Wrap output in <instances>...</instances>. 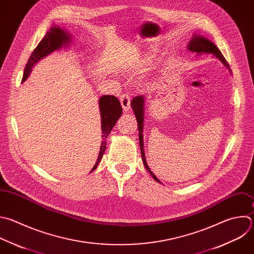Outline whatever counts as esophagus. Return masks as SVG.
Returning a JSON list of instances; mask_svg holds the SVG:
<instances>
[{
	"label": "esophagus",
	"mask_w": 254,
	"mask_h": 254,
	"mask_svg": "<svg viewBox=\"0 0 254 254\" xmlns=\"http://www.w3.org/2000/svg\"><path fill=\"white\" fill-rule=\"evenodd\" d=\"M121 104L125 112H128L130 108V97L128 95H123L121 97Z\"/></svg>",
	"instance_id": "34e87169"
}]
</instances>
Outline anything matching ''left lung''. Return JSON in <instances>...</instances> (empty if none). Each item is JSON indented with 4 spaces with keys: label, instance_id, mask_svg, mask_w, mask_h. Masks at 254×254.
Here are the masks:
<instances>
[{
    "label": "left lung",
    "instance_id": "8db88e82",
    "mask_svg": "<svg viewBox=\"0 0 254 254\" xmlns=\"http://www.w3.org/2000/svg\"><path fill=\"white\" fill-rule=\"evenodd\" d=\"M188 49L190 52L196 53L198 55L201 54H212L214 55L218 60H220V62H222V64L228 68H229V64H227L226 60L224 59V57L222 56L221 52L218 50V48L208 39L202 37V36H198V35H194L192 37V39L190 40V44L188 45ZM131 108L132 111L134 113V116L136 118L137 121V128H138V138H139V146H140V152H141V156H142V162L146 168V171L151 175V177L153 178V180L157 183H160L158 181V179L153 175V173L150 171V168L148 167L147 163H146V159H145V155H144V150H143V141H142V124H143V108H144V97L142 96H138L133 98V100L131 101Z\"/></svg>",
    "mask_w": 254,
    "mask_h": 254
}]
</instances>
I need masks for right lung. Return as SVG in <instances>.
I'll return each mask as SVG.
<instances>
[{"label": "right lung", "instance_id": "add662e5", "mask_svg": "<svg viewBox=\"0 0 254 254\" xmlns=\"http://www.w3.org/2000/svg\"><path fill=\"white\" fill-rule=\"evenodd\" d=\"M70 40L71 38L69 34H67L64 30L61 29L60 27L53 25V27L50 29V31L47 33V35L44 37V39L39 43L37 48L32 53L26 64L22 82H24L28 78L32 70V67L34 66V64H36V63H38L41 59L45 58L52 52L59 50L62 47H65L67 44H69ZM99 106H100V111H101L100 113L102 118V131H103L102 136L105 138V140L102 141L99 157L91 172L96 170L97 166L101 162L107 147L106 139L123 113V108L121 106V103L115 96L109 95V96L102 97L99 101Z\"/></svg>", "mask_w": 254, "mask_h": 254}]
</instances>
